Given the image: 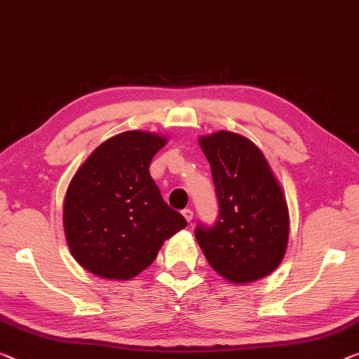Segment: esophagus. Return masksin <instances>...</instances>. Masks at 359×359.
Masks as SVG:
<instances>
[{
    "label": "esophagus",
    "mask_w": 359,
    "mask_h": 359,
    "mask_svg": "<svg viewBox=\"0 0 359 359\" xmlns=\"http://www.w3.org/2000/svg\"><path fill=\"white\" fill-rule=\"evenodd\" d=\"M181 213H183V217L186 218V222H187V223H191V222H192V218H194V212H192L191 208H184V210L181 212Z\"/></svg>",
    "instance_id": "34e87169"
}]
</instances>
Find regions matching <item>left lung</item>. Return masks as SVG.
I'll list each match as a JSON object with an SVG mask.
<instances>
[{
    "label": "left lung",
    "instance_id": "1",
    "mask_svg": "<svg viewBox=\"0 0 359 359\" xmlns=\"http://www.w3.org/2000/svg\"><path fill=\"white\" fill-rule=\"evenodd\" d=\"M219 203L213 226L197 224L207 262L234 284L273 273L289 241V208L280 184L250 140L231 131L198 137Z\"/></svg>",
    "mask_w": 359,
    "mask_h": 359
}]
</instances>
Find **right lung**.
I'll use <instances>...</instances> for the list:
<instances>
[{"label": "right lung", "mask_w": 359, "mask_h": 359, "mask_svg": "<svg viewBox=\"0 0 359 359\" xmlns=\"http://www.w3.org/2000/svg\"><path fill=\"white\" fill-rule=\"evenodd\" d=\"M167 137L125 131L91 152L72 178L64 231L72 257L104 279L135 278L156 260L167 239L186 228L149 173Z\"/></svg>", "instance_id": "1"}]
</instances>
